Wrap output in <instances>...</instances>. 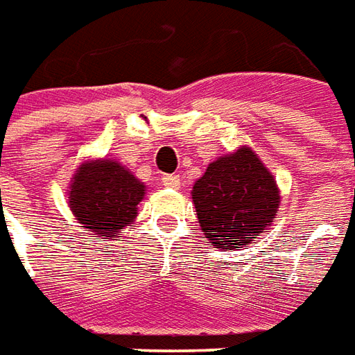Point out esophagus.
<instances>
[{"label": "esophagus", "mask_w": 355, "mask_h": 355, "mask_svg": "<svg viewBox=\"0 0 355 355\" xmlns=\"http://www.w3.org/2000/svg\"><path fill=\"white\" fill-rule=\"evenodd\" d=\"M162 185L164 187H170V189H180V185H182V180H180V175H162Z\"/></svg>", "instance_id": "obj_1"}]
</instances>
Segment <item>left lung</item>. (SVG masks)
<instances>
[{"label": "left lung", "mask_w": 355, "mask_h": 355, "mask_svg": "<svg viewBox=\"0 0 355 355\" xmlns=\"http://www.w3.org/2000/svg\"><path fill=\"white\" fill-rule=\"evenodd\" d=\"M200 230L214 248L239 250L270 227L279 210V187L248 147L214 160L193 185Z\"/></svg>", "instance_id": "1"}]
</instances>
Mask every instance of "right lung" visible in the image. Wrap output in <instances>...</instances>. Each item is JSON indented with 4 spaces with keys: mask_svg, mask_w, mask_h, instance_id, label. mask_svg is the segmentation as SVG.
Segmentation results:
<instances>
[{
    "mask_svg": "<svg viewBox=\"0 0 355 355\" xmlns=\"http://www.w3.org/2000/svg\"><path fill=\"white\" fill-rule=\"evenodd\" d=\"M143 185L116 160H87L72 178L69 206L80 227L103 239L118 237L135 220Z\"/></svg>",
    "mask_w": 355,
    "mask_h": 355,
    "instance_id": "obj_1",
    "label": "right lung"
}]
</instances>
